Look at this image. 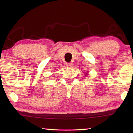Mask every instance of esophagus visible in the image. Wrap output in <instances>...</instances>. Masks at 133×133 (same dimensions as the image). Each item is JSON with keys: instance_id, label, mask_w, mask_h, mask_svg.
Masks as SVG:
<instances>
[{"instance_id": "34e87169", "label": "esophagus", "mask_w": 133, "mask_h": 133, "mask_svg": "<svg viewBox=\"0 0 133 133\" xmlns=\"http://www.w3.org/2000/svg\"><path fill=\"white\" fill-rule=\"evenodd\" d=\"M72 65H73V64L71 63H66V66H67V67H71L73 66H72Z\"/></svg>"}]
</instances>
